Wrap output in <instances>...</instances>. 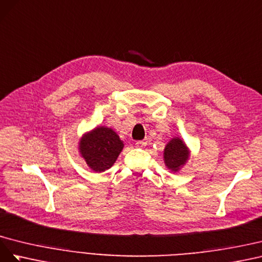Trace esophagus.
Returning a JSON list of instances; mask_svg holds the SVG:
<instances>
[{
    "label": "esophagus",
    "instance_id": "esophagus-1",
    "mask_svg": "<svg viewBox=\"0 0 262 262\" xmlns=\"http://www.w3.org/2000/svg\"><path fill=\"white\" fill-rule=\"evenodd\" d=\"M135 145H136L137 148H144L147 145V143H146V141H144V140H138V141H136Z\"/></svg>",
    "mask_w": 262,
    "mask_h": 262
}]
</instances>
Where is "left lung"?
Instances as JSON below:
<instances>
[{
  "instance_id": "1",
  "label": "left lung",
  "mask_w": 262,
  "mask_h": 262,
  "mask_svg": "<svg viewBox=\"0 0 262 262\" xmlns=\"http://www.w3.org/2000/svg\"><path fill=\"white\" fill-rule=\"evenodd\" d=\"M164 162L166 166L172 171H178L182 164L189 158V150L183 141L179 138H173L164 149Z\"/></svg>"
}]
</instances>
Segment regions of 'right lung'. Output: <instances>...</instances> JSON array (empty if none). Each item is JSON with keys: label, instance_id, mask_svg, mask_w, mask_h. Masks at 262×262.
Here are the masks:
<instances>
[{"label": "right lung", "instance_id": "1", "mask_svg": "<svg viewBox=\"0 0 262 262\" xmlns=\"http://www.w3.org/2000/svg\"><path fill=\"white\" fill-rule=\"evenodd\" d=\"M124 145L117 134L106 127H98L80 141V152L88 166L102 172L113 166Z\"/></svg>", "mask_w": 262, "mask_h": 262}]
</instances>
